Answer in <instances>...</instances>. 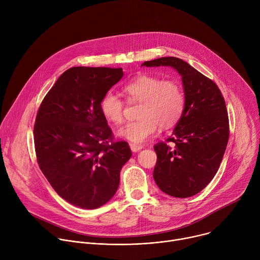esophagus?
<instances>
[{
  "label": "esophagus",
  "instance_id": "esophagus-1",
  "mask_svg": "<svg viewBox=\"0 0 260 260\" xmlns=\"http://www.w3.org/2000/svg\"><path fill=\"white\" fill-rule=\"evenodd\" d=\"M129 146H131V149H132L133 152H139L140 150H142V148H143L142 145H140V144H135V143L131 144Z\"/></svg>",
  "mask_w": 260,
  "mask_h": 260
}]
</instances>
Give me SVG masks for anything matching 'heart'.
<instances>
[{"label":"heart","instance_id":"1","mask_svg":"<svg viewBox=\"0 0 260 260\" xmlns=\"http://www.w3.org/2000/svg\"><path fill=\"white\" fill-rule=\"evenodd\" d=\"M129 103H141L139 119L121 126L117 135L134 143L145 142L159 126L169 128L181 118L185 108V94L176 80H164L154 75H140L123 86ZM104 117L112 123L123 120L124 102L113 91L105 93L101 101Z\"/></svg>","mask_w":260,"mask_h":260}]
</instances>
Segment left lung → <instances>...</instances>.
I'll use <instances>...</instances> for the list:
<instances>
[{"label":"left lung","instance_id":"8db88e82","mask_svg":"<svg viewBox=\"0 0 260 260\" xmlns=\"http://www.w3.org/2000/svg\"><path fill=\"white\" fill-rule=\"evenodd\" d=\"M142 66H170L182 76L185 108L173 135L153 147L157 154L153 178L169 196L192 197L212 181L226 149L230 122L224 98L213 80L178 57H160Z\"/></svg>","mask_w":260,"mask_h":260}]
</instances>
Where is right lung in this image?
Listing matches in <instances>:
<instances>
[{"label":"right lung","instance_id":"1","mask_svg":"<svg viewBox=\"0 0 260 260\" xmlns=\"http://www.w3.org/2000/svg\"><path fill=\"white\" fill-rule=\"evenodd\" d=\"M123 76L121 68L74 67L43 99L34 125L36 157L56 193L73 206L96 209L115 194L131 158L115 142L101 101Z\"/></svg>","mask_w":260,"mask_h":260}]
</instances>
